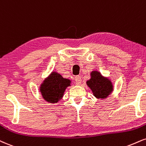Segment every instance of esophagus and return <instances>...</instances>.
I'll return each mask as SVG.
<instances>
[{"label":"esophagus","instance_id":"esophagus-1","mask_svg":"<svg viewBox=\"0 0 146 146\" xmlns=\"http://www.w3.org/2000/svg\"><path fill=\"white\" fill-rule=\"evenodd\" d=\"M75 82H76V84H78V85H80L81 83H82V78H81V77L79 76V75H77V76L75 77Z\"/></svg>","mask_w":146,"mask_h":146}]
</instances>
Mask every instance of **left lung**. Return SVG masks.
Segmentation results:
<instances>
[{"mask_svg":"<svg viewBox=\"0 0 146 146\" xmlns=\"http://www.w3.org/2000/svg\"><path fill=\"white\" fill-rule=\"evenodd\" d=\"M87 85L92 90L94 95L99 99L106 98L113 90L111 82L108 79L103 78L97 71L91 73V79L87 82Z\"/></svg>","mask_w":146,"mask_h":146,"instance_id":"8db88e82","label":"left lung"}]
</instances>
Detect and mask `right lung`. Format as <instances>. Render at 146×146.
<instances>
[{
	"label": "right lung",
	"mask_w": 146,
	"mask_h": 146,
	"mask_svg": "<svg viewBox=\"0 0 146 146\" xmlns=\"http://www.w3.org/2000/svg\"><path fill=\"white\" fill-rule=\"evenodd\" d=\"M70 80L63 78L57 73H52L41 85V92L43 99L52 103L62 99L66 88L70 86Z\"/></svg>",
	"instance_id": "1"
}]
</instances>
